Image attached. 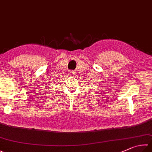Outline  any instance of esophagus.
Segmentation results:
<instances>
[{"mask_svg": "<svg viewBox=\"0 0 152 152\" xmlns=\"http://www.w3.org/2000/svg\"><path fill=\"white\" fill-rule=\"evenodd\" d=\"M75 72L74 71H69V74H70L71 75H75Z\"/></svg>", "mask_w": 152, "mask_h": 152, "instance_id": "esophagus-1", "label": "esophagus"}]
</instances>
